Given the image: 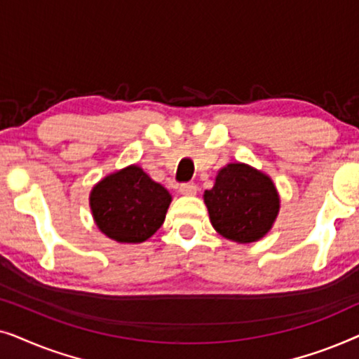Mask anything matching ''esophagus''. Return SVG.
I'll list each match as a JSON object with an SVG mask.
<instances>
[{
	"label": "esophagus",
	"mask_w": 359,
	"mask_h": 359,
	"mask_svg": "<svg viewBox=\"0 0 359 359\" xmlns=\"http://www.w3.org/2000/svg\"><path fill=\"white\" fill-rule=\"evenodd\" d=\"M180 193L184 194V196H194L198 193V186L194 183H183L180 186Z\"/></svg>",
	"instance_id": "34e87169"
}]
</instances>
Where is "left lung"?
<instances>
[{
    "instance_id": "1",
    "label": "left lung",
    "mask_w": 359,
    "mask_h": 359,
    "mask_svg": "<svg viewBox=\"0 0 359 359\" xmlns=\"http://www.w3.org/2000/svg\"><path fill=\"white\" fill-rule=\"evenodd\" d=\"M204 203L212 227L238 243L262 238L279 210L273 181L243 163H230L220 170L214 188L204 193Z\"/></svg>"
}]
</instances>
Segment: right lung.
I'll return each mask as SVG.
<instances>
[{
	"label": "right lung",
	"mask_w": 359,
	"mask_h": 359,
	"mask_svg": "<svg viewBox=\"0 0 359 359\" xmlns=\"http://www.w3.org/2000/svg\"><path fill=\"white\" fill-rule=\"evenodd\" d=\"M171 196L139 166L106 176L91 191L93 217L102 233L121 243H140L163 224Z\"/></svg>",
	"instance_id": "right-lung-1"
}]
</instances>
